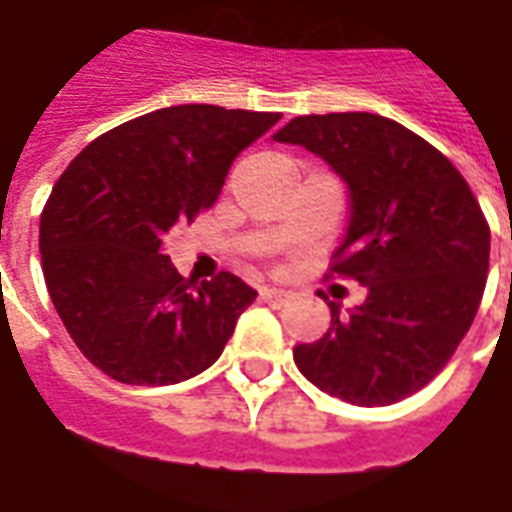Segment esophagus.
I'll list each match as a JSON object with an SVG mask.
<instances>
[{"label":"esophagus","mask_w":512,"mask_h":512,"mask_svg":"<svg viewBox=\"0 0 512 512\" xmlns=\"http://www.w3.org/2000/svg\"><path fill=\"white\" fill-rule=\"evenodd\" d=\"M286 297H289L286 289H275V286H264L261 289V300L272 302V305H281V302H286Z\"/></svg>","instance_id":"obj_1"}]
</instances>
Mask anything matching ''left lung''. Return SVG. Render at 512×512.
Instances as JSON below:
<instances>
[{
    "label": "left lung",
    "instance_id": "1",
    "mask_svg": "<svg viewBox=\"0 0 512 512\" xmlns=\"http://www.w3.org/2000/svg\"><path fill=\"white\" fill-rule=\"evenodd\" d=\"M272 138L346 182L349 226L330 272L365 286L349 313L330 302V330L294 346V363L349 404L404 401L445 368L486 289L491 231L475 193L425 138L368 111L294 117Z\"/></svg>",
    "mask_w": 512,
    "mask_h": 512
}]
</instances>
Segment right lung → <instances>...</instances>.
<instances>
[{
  "label": "right lung",
  "mask_w": 512,
  "mask_h": 512,
  "mask_svg": "<svg viewBox=\"0 0 512 512\" xmlns=\"http://www.w3.org/2000/svg\"><path fill=\"white\" fill-rule=\"evenodd\" d=\"M281 119L185 103L130 119L78 152L40 215L48 294L81 354L122 384L207 371L256 292L231 272L193 286L163 237L218 199L242 149Z\"/></svg>",
  "instance_id": "right-lung-1"
}]
</instances>
